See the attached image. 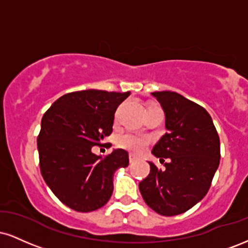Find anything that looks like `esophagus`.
I'll return each instance as SVG.
<instances>
[{"instance_id": "1", "label": "esophagus", "mask_w": 248, "mask_h": 248, "mask_svg": "<svg viewBox=\"0 0 248 248\" xmlns=\"http://www.w3.org/2000/svg\"><path fill=\"white\" fill-rule=\"evenodd\" d=\"M136 160H138V157H136L134 154H129V162H130V163H134V162H135Z\"/></svg>"}]
</instances>
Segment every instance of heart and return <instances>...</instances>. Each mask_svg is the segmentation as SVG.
Returning a JSON list of instances; mask_svg holds the SVG:
<instances>
[{
	"label": "heart",
	"instance_id": "obj_1",
	"mask_svg": "<svg viewBox=\"0 0 248 248\" xmlns=\"http://www.w3.org/2000/svg\"><path fill=\"white\" fill-rule=\"evenodd\" d=\"M148 142L147 138L135 135V134H122L118 139V146L129 152L140 154L146 149Z\"/></svg>",
	"mask_w": 248,
	"mask_h": 248
}]
</instances>
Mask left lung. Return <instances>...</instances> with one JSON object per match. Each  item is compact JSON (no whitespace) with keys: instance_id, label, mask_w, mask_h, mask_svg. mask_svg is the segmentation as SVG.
Returning a JSON list of instances; mask_svg holds the SVG:
<instances>
[{"instance_id":"8db88e82","label":"left lung","mask_w":248,"mask_h":248,"mask_svg":"<svg viewBox=\"0 0 248 248\" xmlns=\"http://www.w3.org/2000/svg\"><path fill=\"white\" fill-rule=\"evenodd\" d=\"M152 94L163 108L167 128L152 153L168 162L164 170L149 162L150 172L139 189L150 209L171 217L205 197L219 166L220 141L205 108L171 91Z\"/></svg>"}]
</instances>
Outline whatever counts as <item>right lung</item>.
Returning <instances> with one entry per match:
<instances>
[{"label": "right lung", "mask_w": 248, "mask_h": 248, "mask_svg": "<svg viewBox=\"0 0 248 248\" xmlns=\"http://www.w3.org/2000/svg\"><path fill=\"white\" fill-rule=\"evenodd\" d=\"M129 94L99 90L67 93L43 115L37 138L42 176L72 210L91 212L104 206L113 193L115 170L129 164L124 149L106 157L92 153L112 134L116 108Z\"/></svg>", "instance_id": "add662e5"}]
</instances>
